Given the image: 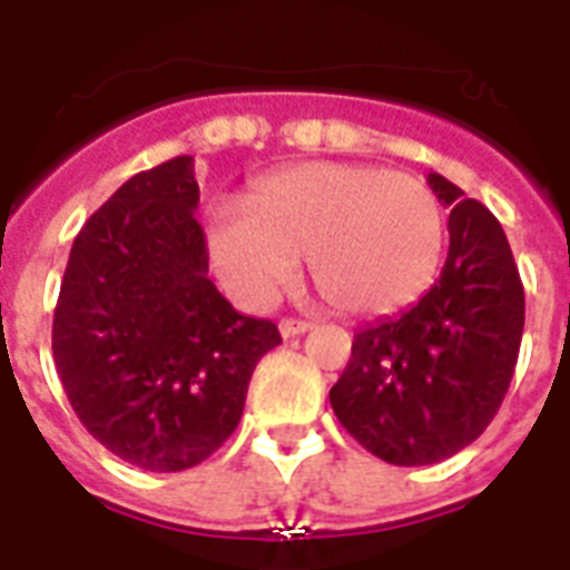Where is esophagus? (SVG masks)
<instances>
[{"label":"esophagus","instance_id":"esophagus-1","mask_svg":"<svg viewBox=\"0 0 570 570\" xmlns=\"http://www.w3.org/2000/svg\"><path fill=\"white\" fill-rule=\"evenodd\" d=\"M281 337L289 340V337H302V334H307V331L313 328L311 322H304V320H281Z\"/></svg>","mask_w":570,"mask_h":570}]
</instances>
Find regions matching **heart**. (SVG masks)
<instances>
[{"label": "heart", "instance_id": "obj_1", "mask_svg": "<svg viewBox=\"0 0 570 570\" xmlns=\"http://www.w3.org/2000/svg\"><path fill=\"white\" fill-rule=\"evenodd\" d=\"M340 313L379 316L416 302L443 250L438 197L379 165L304 163L263 177L250 206L206 209V254L239 304L259 307L298 277L302 254Z\"/></svg>", "mask_w": 570, "mask_h": 570}]
</instances>
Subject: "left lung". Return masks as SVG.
<instances>
[{
    "mask_svg": "<svg viewBox=\"0 0 570 570\" xmlns=\"http://www.w3.org/2000/svg\"><path fill=\"white\" fill-rule=\"evenodd\" d=\"M450 254L434 286L399 316L355 334L331 407L364 450L423 468L470 446L494 420L523 334V284L503 227L441 174Z\"/></svg>",
    "mask_w": 570,
    "mask_h": 570,
    "instance_id": "obj_1",
    "label": "left lung"
}]
</instances>
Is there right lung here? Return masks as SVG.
<instances>
[{
	"label": "right lung",
	"mask_w": 570,
	"mask_h": 570,
	"mask_svg": "<svg viewBox=\"0 0 570 570\" xmlns=\"http://www.w3.org/2000/svg\"><path fill=\"white\" fill-rule=\"evenodd\" d=\"M195 159L129 177L73 239L52 320L58 379L118 459L177 473L239 425L254 366L281 334L209 281Z\"/></svg>",
	"instance_id": "add662e5"
}]
</instances>
